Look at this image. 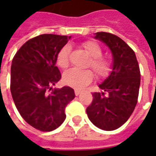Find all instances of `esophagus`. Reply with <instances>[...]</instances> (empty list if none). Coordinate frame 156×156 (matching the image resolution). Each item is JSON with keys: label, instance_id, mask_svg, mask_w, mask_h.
<instances>
[{"label": "esophagus", "instance_id": "obj_1", "mask_svg": "<svg viewBox=\"0 0 156 156\" xmlns=\"http://www.w3.org/2000/svg\"><path fill=\"white\" fill-rule=\"evenodd\" d=\"M74 93H75V95H76V96H78V95L81 94V91H80V90H78V89H75Z\"/></svg>", "mask_w": 156, "mask_h": 156}]
</instances>
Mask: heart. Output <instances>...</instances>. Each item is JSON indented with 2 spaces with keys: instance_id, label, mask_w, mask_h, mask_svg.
Here are the masks:
<instances>
[{
  "instance_id": "heart-1",
  "label": "heart",
  "mask_w": 156,
  "mask_h": 156,
  "mask_svg": "<svg viewBox=\"0 0 156 156\" xmlns=\"http://www.w3.org/2000/svg\"><path fill=\"white\" fill-rule=\"evenodd\" d=\"M82 47L86 53L90 57L88 66L91 67L98 77L103 78L108 74L111 69V62L107 58L102 57V49L96 42L88 41L83 42ZM71 53V47L65 45L61 48L57 55V64L59 68L65 69L69 65V58ZM94 78V73L90 70H78L72 68L63 74L65 84L74 88L81 89L90 83Z\"/></svg>"
}]
</instances>
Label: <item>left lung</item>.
I'll return each instance as SVG.
<instances>
[{
  "label": "left lung",
  "instance_id": "8db88e82",
  "mask_svg": "<svg viewBox=\"0 0 156 156\" xmlns=\"http://www.w3.org/2000/svg\"><path fill=\"white\" fill-rule=\"evenodd\" d=\"M95 39L103 41L113 56L112 71L98 85L101 93L93 94L86 112L96 127L115 130L129 119L136 106L140 85V72L134 51L117 36L96 32Z\"/></svg>",
  "mask_w": 156,
  "mask_h": 156
}]
</instances>
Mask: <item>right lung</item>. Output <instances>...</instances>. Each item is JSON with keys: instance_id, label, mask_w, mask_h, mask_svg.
Masks as SVG:
<instances>
[{"instance_id": "add662e5", "label": "right lung", "mask_w": 156, "mask_h": 156, "mask_svg": "<svg viewBox=\"0 0 156 156\" xmlns=\"http://www.w3.org/2000/svg\"><path fill=\"white\" fill-rule=\"evenodd\" d=\"M71 37L42 34L22 45L11 68V93L24 120L41 131L58 128L66 119V106L75 98L74 90L64 86L52 89L61 78L57 55Z\"/></svg>"}]
</instances>
